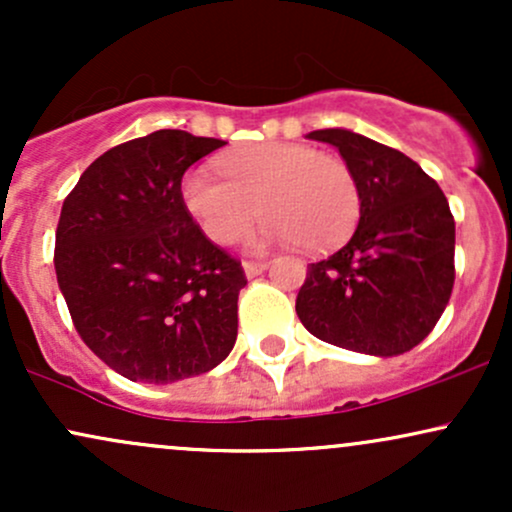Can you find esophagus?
Returning a JSON list of instances; mask_svg holds the SVG:
<instances>
[{
	"instance_id": "obj_1",
	"label": "esophagus",
	"mask_w": 512,
	"mask_h": 512,
	"mask_svg": "<svg viewBox=\"0 0 512 512\" xmlns=\"http://www.w3.org/2000/svg\"><path fill=\"white\" fill-rule=\"evenodd\" d=\"M243 269H245V274H248V276H257V274H262L264 269H267V262H264V260H245Z\"/></svg>"
}]
</instances>
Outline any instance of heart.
I'll list each match as a JSON object with an SVG mask.
<instances>
[{
	"label": "heart",
	"instance_id": "b5f03b06",
	"mask_svg": "<svg viewBox=\"0 0 512 512\" xmlns=\"http://www.w3.org/2000/svg\"><path fill=\"white\" fill-rule=\"evenodd\" d=\"M221 180L204 170L182 178L187 214L216 245H233L260 214L264 238L305 252L339 245L356 226L361 195L354 170L339 156L305 144L260 142L223 154Z\"/></svg>",
	"mask_w": 512,
	"mask_h": 512
}]
</instances>
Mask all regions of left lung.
Instances as JSON below:
<instances>
[{
  "label": "left lung",
  "instance_id": "8db88e82",
  "mask_svg": "<svg viewBox=\"0 0 512 512\" xmlns=\"http://www.w3.org/2000/svg\"><path fill=\"white\" fill-rule=\"evenodd\" d=\"M354 170L361 219L349 243L308 264L296 313L322 342L397 356L431 334L455 284V219L438 182L402 151L317 129Z\"/></svg>",
  "mask_w": 512,
  "mask_h": 512
}]
</instances>
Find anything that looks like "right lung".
Segmentation results:
<instances>
[{"mask_svg":"<svg viewBox=\"0 0 512 512\" xmlns=\"http://www.w3.org/2000/svg\"><path fill=\"white\" fill-rule=\"evenodd\" d=\"M223 144L158 129L98 156L62 204L55 272L69 315L88 349L132 383L202 375L236 344L248 279L180 195L185 170Z\"/></svg>","mask_w":512,"mask_h":512,"instance_id":"obj_1","label":"right lung"}]
</instances>
